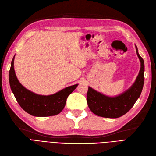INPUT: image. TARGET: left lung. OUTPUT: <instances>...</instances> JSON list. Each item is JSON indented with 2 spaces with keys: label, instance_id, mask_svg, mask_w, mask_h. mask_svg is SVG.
Returning <instances> with one entry per match:
<instances>
[{
  "label": "left lung",
  "instance_id": "left-lung-1",
  "mask_svg": "<svg viewBox=\"0 0 156 156\" xmlns=\"http://www.w3.org/2000/svg\"><path fill=\"white\" fill-rule=\"evenodd\" d=\"M141 68L135 83L123 93L115 97H109L88 87L87 101L90 111L98 116L105 118H118L130 110L141 93L144 84V61L138 53Z\"/></svg>",
  "mask_w": 156,
  "mask_h": 156
}]
</instances>
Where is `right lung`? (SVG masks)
I'll return each instance as SVG.
<instances>
[{"label":"right lung","mask_w":156,"mask_h":156,"mask_svg":"<svg viewBox=\"0 0 156 156\" xmlns=\"http://www.w3.org/2000/svg\"><path fill=\"white\" fill-rule=\"evenodd\" d=\"M13 57L9 70V83L11 90L21 107L35 117H49L59 114L64 109L66 99L78 87L70 86L55 94L44 96L35 94L26 89L19 82L14 70Z\"/></svg>","instance_id":"add662e5"}]
</instances>
